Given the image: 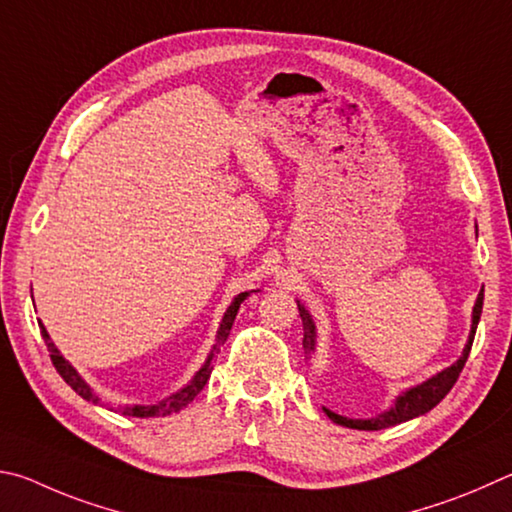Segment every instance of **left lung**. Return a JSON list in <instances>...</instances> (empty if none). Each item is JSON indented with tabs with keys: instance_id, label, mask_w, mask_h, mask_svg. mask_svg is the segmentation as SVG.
Masks as SVG:
<instances>
[{
	"instance_id": "left-lung-1",
	"label": "left lung",
	"mask_w": 512,
	"mask_h": 512,
	"mask_svg": "<svg viewBox=\"0 0 512 512\" xmlns=\"http://www.w3.org/2000/svg\"><path fill=\"white\" fill-rule=\"evenodd\" d=\"M297 308H299V315L303 321V351H306V360H310V355L317 351V326L315 321H312V315L306 310L301 301H297ZM481 308H483V288L479 292L477 301H474V308H472V326H470V335H468V342H465V348L459 360H456L452 366H447V369L438 371L432 378H427L425 382L416 384V387H409L405 391H400L396 400H393V405L382 411L375 418H346V416H339L335 411H330L324 407L326 416L333 420V423L342 425V427H351V429H366V432H375V429H387L393 425H400V423H407L411 418H418L427 414V411H432L438 402H441L450 389L454 387L456 378H459V373L463 371L465 362H468V355H470V348L474 342V333H477V326H479V319H481Z\"/></svg>"
}]
</instances>
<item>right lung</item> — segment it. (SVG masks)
Wrapping results in <instances>:
<instances>
[{
	"label": "right lung",
	"instance_id": "add662e5",
	"mask_svg": "<svg viewBox=\"0 0 512 512\" xmlns=\"http://www.w3.org/2000/svg\"><path fill=\"white\" fill-rule=\"evenodd\" d=\"M254 292H261V290H251V292H240L238 297H233V301L229 303V308H227V312H224V317H222V321H220V328H218V333H215V344H213V348H211V353L206 355V360H204V364L200 366V371H197L191 380H188L182 389L179 391H175V393H170L168 398H164V400H159V402H155V405H132V407H116V411H121L123 416H134V418H152V416H168V414H177V411H182L186 405H191L193 402V398L197 396V393H200L202 389H204V384H206V380L211 378V371H213V357H215V353L220 351V346L227 342V337H229V333H231V326H233V321H236V315H238V310H240V303L245 301L249 294H254ZM40 324V333H42V339H44V344H47V348H49V355H51V362H53V366H56V371L60 373V378L65 380L71 389H74L80 398H85L87 402H94V405H103V400H101V396H98V393H94V389L89 387V384L80 378V373L74 369V366H71L65 357L60 355V351L56 348V344L51 342V337H49V333H47V328H44V324L42 321H38ZM112 411H114V407H110Z\"/></svg>",
	"mask_w": 512,
	"mask_h": 512
}]
</instances>
